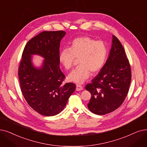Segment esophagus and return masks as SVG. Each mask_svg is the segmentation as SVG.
<instances>
[{
  "instance_id": "1",
  "label": "esophagus",
  "mask_w": 147,
  "mask_h": 147,
  "mask_svg": "<svg viewBox=\"0 0 147 147\" xmlns=\"http://www.w3.org/2000/svg\"><path fill=\"white\" fill-rule=\"evenodd\" d=\"M76 91H81V90H82L83 89V86H81V85H76Z\"/></svg>"
}]
</instances>
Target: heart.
I'll return each instance as SVG.
<instances>
[{
	"instance_id": "obj_1",
	"label": "heart",
	"mask_w": 147,
	"mask_h": 147,
	"mask_svg": "<svg viewBox=\"0 0 147 147\" xmlns=\"http://www.w3.org/2000/svg\"><path fill=\"white\" fill-rule=\"evenodd\" d=\"M108 54V49L103 41L83 36L74 39L69 49H62L59 55L60 62L67 70L71 69L75 59H78L77 68L68 76V80L82 84L90 76L98 73L103 67Z\"/></svg>"
}]
</instances>
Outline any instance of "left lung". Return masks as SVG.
I'll use <instances>...</instances> for the list:
<instances>
[{"label": "left lung", "mask_w": 147, "mask_h": 147, "mask_svg": "<svg viewBox=\"0 0 147 147\" xmlns=\"http://www.w3.org/2000/svg\"><path fill=\"white\" fill-rule=\"evenodd\" d=\"M131 78V67L124 49L113 35L106 63L91 84L85 86L91 94L88 104L89 111L103 115L118 109L128 94Z\"/></svg>", "instance_id": "8db88e82"}]
</instances>
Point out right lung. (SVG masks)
Returning <instances> with one entry per match:
<instances>
[{
  "mask_svg": "<svg viewBox=\"0 0 147 147\" xmlns=\"http://www.w3.org/2000/svg\"><path fill=\"white\" fill-rule=\"evenodd\" d=\"M63 30L43 31L30 39L25 46L18 67L21 91L30 107L44 116H54L60 113L67 103L76 85L63 82L65 75L59 67V47ZM43 56L40 69L31 63V54Z\"/></svg>",
  "mask_w": 147,
  "mask_h": 147,
  "instance_id": "1",
  "label": "right lung"
}]
</instances>
